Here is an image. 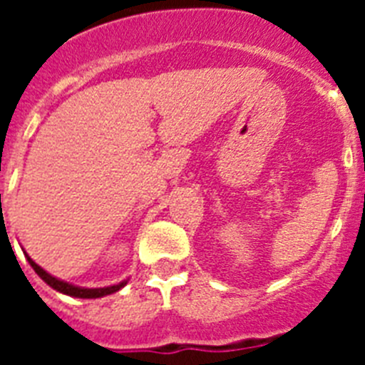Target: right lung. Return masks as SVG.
<instances>
[{
    "label": "right lung",
    "instance_id": "add662e5",
    "mask_svg": "<svg viewBox=\"0 0 365 365\" xmlns=\"http://www.w3.org/2000/svg\"><path fill=\"white\" fill-rule=\"evenodd\" d=\"M29 263H31V267L34 270H36V274L40 276L41 279H43L47 285H51L54 289V291L58 292H63V294H69V296H74V298H102V296H108V294H113V292L120 291L122 287L125 285V282L118 283V285H113V287H104V289H80V287H74V285H69V283L66 282H60V279L53 278L51 274L45 272L43 269H41L40 265H36L34 261L31 259V257L27 256Z\"/></svg>",
    "mask_w": 365,
    "mask_h": 365
}]
</instances>
